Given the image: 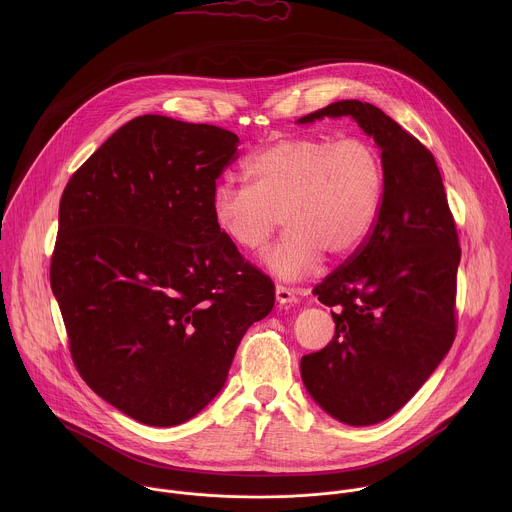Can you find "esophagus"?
<instances>
[{
    "label": "esophagus",
    "mask_w": 512,
    "mask_h": 512,
    "mask_svg": "<svg viewBox=\"0 0 512 512\" xmlns=\"http://www.w3.org/2000/svg\"><path fill=\"white\" fill-rule=\"evenodd\" d=\"M276 299H278V303H282V305H284V303H295V301H297V295H295L293 288L278 284V286H276Z\"/></svg>",
    "instance_id": "34e87169"
}]
</instances>
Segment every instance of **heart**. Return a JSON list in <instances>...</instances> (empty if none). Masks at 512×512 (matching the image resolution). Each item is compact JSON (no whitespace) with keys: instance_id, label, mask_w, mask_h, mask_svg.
<instances>
[{"instance_id":"b5f03b06","label":"heart","mask_w":512,"mask_h":512,"mask_svg":"<svg viewBox=\"0 0 512 512\" xmlns=\"http://www.w3.org/2000/svg\"><path fill=\"white\" fill-rule=\"evenodd\" d=\"M248 183L219 181L211 211L220 232L240 250L260 248L280 217L288 226L264 254L282 278H299L325 252H353L378 217L386 171L378 147L365 138L290 136L254 153Z\"/></svg>"}]
</instances>
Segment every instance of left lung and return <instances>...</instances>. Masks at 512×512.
Segmentation results:
<instances>
[{"label":"left lung","mask_w":512,"mask_h":512,"mask_svg":"<svg viewBox=\"0 0 512 512\" xmlns=\"http://www.w3.org/2000/svg\"><path fill=\"white\" fill-rule=\"evenodd\" d=\"M353 116L382 149L384 199L361 246L313 288L331 309V343L301 359L313 400L349 426L398 412L430 378L457 333L455 220L432 151L361 100L303 118Z\"/></svg>","instance_id":"obj_1"}]
</instances>
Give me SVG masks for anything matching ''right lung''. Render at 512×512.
I'll use <instances>...</instances> for the list:
<instances>
[{
	"label": "right lung",
	"instance_id": "right-lung-1",
	"mask_svg": "<svg viewBox=\"0 0 512 512\" xmlns=\"http://www.w3.org/2000/svg\"><path fill=\"white\" fill-rule=\"evenodd\" d=\"M238 136L146 114L98 147L59 207L51 288L82 380L126 416L169 428L224 386L274 282L213 219Z\"/></svg>",
	"mask_w": 512,
	"mask_h": 512
}]
</instances>
